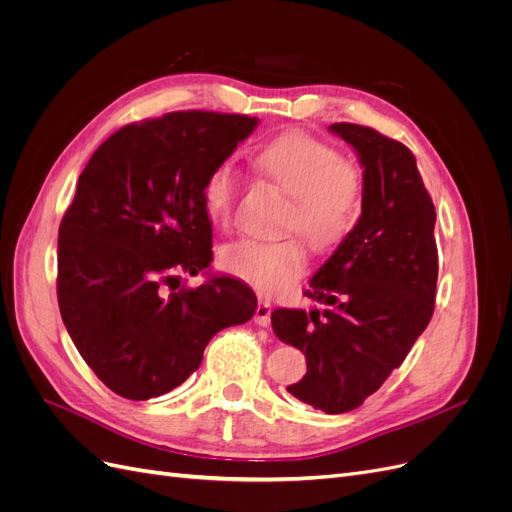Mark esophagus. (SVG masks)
Listing matches in <instances>:
<instances>
[{
	"label": "esophagus",
	"mask_w": 512,
	"mask_h": 512,
	"mask_svg": "<svg viewBox=\"0 0 512 512\" xmlns=\"http://www.w3.org/2000/svg\"><path fill=\"white\" fill-rule=\"evenodd\" d=\"M254 322L258 324V327H269V324H271V303L260 301V303L256 305Z\"/></svg>",
	"instance_id": "34e87169"
}]
</instances>
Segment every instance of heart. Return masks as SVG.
<instances>
[{"label": "heart", "mask_w": 512, "mask_h": 512, "mask_svg": "<svg viewBox=\"0 0 512 512\" xmlns=\"http://www.w3.org/2000/svg\"><path fill=\"white\" fill-rule=\"evenodd\" d=\"M258 168L290 194L282 228L297 230L314 250H331L344 241L361 213L363 183L356 168L318 138L292 132L267 143L256 156ZM239 170L220 162L205 179L203 203L215 222L230 224L239 192ZM222 267L273 297L297 282L307 267L301 239H241L224 247Z\"/></svg>", "instance_id": "b5f03b06"}]
</instances>
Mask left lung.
Masks as SVG:
<instances>
[{
  "label": "left lung",
  "mask_w": 512,
  "mask_h": 512,
  "mask_svg": "<svg viewBox=\"0 0 512 512\" xmlns=\"http://www.w3.org/2000/svg\"><path fill=\"white\" fill-rule=\"evenodd\" d=\"M329 130L365 168L361 218L305 290L322 312L280 307L271 324L307 361V374L288 393L342 414L376 393L425 331L436 303L438 247L436 209L412 151L356 123Z\"/></svg>",
  "instance_id": "obj_1"
}]
</instances>
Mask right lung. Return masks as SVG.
Wrapping results in <instances>:
<instances>
[{
    "mask_svg": "<svg viewBox=\"0 0 512 512\" xmlns=\"http://www.w3.org/2000/svg\"><path fill=\"white\" fill-rule=\"evenodd\" d=\"M256 117L179 111L123 126L94 151L59 224L57 301L85 363L113 393L145 401L185 382L209 339L256 312L213 260L203 185Z\"/></svg>",
    "mask_w": 512,
    "mask_h": 512,
    "instance_id": "obj_1",
    "label": "right lung"
}]
</instances>
